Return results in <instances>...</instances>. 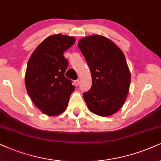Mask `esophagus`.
<instances>
[{"label":"esophagus","instance_id":"34e87169","mask_svg":"<svg viewBox=\"0 0 161 161\" xmlns=\"http://www.w3.org/2000/svg\"><path fill=\"white\" fill-rule=\"evenodd\" d=\"M79 84H80V81H79V80H75V86H78V85H79Z\"/></svg>","mask_w":161,"mask_h":161}]
</instances>
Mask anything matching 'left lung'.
<instances>
[{
	"instance_id": "1",
	"label": "left lung",
	"mask_w": 161,
	"mask_h": 161,
	"mask_svg": "<svg viewBox=\"0 0 161 161\" xmlns=\"http://www.w3.org/2000/svg\"><path fill=\"white\" fill-rule=\"evenodd\" d=\"M78 47L92 75V87L83 96L89 110L100 116L116 114L125 102L130 72L122 50L100 35L84 37Z\"/></svg>"
}]
</instances>
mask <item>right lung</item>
Instances as JSON below:
<instances>
[{
  "instance_id": "1",
  "label": "right lung",
  "mask_w": 161,
  "mask_h": 161,
  "mask_svg": "<svg viewBox=\"0 0 161 161\" xmlns=\"http://www.w3.org/2000/svg\"><path fill=\"white\" fill-rule=\"evenodd\" d=\"M75 38L55 34L47 37L35 49L27 63L25 86L33 104L43 114L56 116L66 110L75 86L65 77L68 60L63 53Z\"/></svg>"
}]
</instances>
